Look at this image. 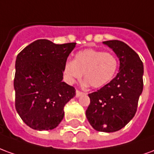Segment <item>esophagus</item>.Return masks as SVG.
Returning a JSON list of instances; mask_svg holds the SVG:
<instances>
[{
	"mask_svg": "<svg viewBox=\"0 0 154 154\" xmlns=\"http://www.w3.org/2000/svg\"><path fill=\"white\" fill-rule=\"evenodd\" d=\"M83 94H84V92L81 91H79V90L76 91V97H79L80 96H82V95H83Z\"/></svg>",
	"mask_w": 154,
	"mask_h": 154,
	"instance_id": "34e87169",
	"label": "esophagus"
}]
</instances>
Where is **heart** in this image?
<instances>
[{"label":"heart","mask_w":154,"mask_h":154,"mask_svg":"<svg viewBox=\"0 0 154 154\" xmlns=\"http://www.w3.org/2000/svg\"><path fill=\"white\" fill-rule=\"evenodd\" d=\"M118 59L111 53L87 48L77 52L73 61L64 65L65 78L69 84L84 78L94 88L104 87L116 76L118 70Z\"/></svg>","instance_id":"b5f03b06"}]
</instances>
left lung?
I'll use <instances>...</instances> for the list:
<instances>
[{
    "instance_id": "left-lung-1",
    "label": "left lung",
    "mask_w": 154,
    "mask_h": 154,
    "mask_svg": "<svg viewBox=\"0 0 154 154\" xmlns=\"http://www.w3.org/2000/svg\"><path fill=\"white\" fill-rule=\"evenodd\" d=\"M119 59L116 77L95 92L88 94L90 105L86 116L91 125L100 132H116L135 115L143 87V65L139 55L119 40L103 42Z\"/></svg>"
}]
</instances>
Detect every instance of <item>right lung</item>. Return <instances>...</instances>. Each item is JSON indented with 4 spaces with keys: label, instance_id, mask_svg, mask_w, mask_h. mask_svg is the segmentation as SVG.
Listing matches in <instances>:
<instances>
[{
    "label": "right lung",
    "instance_id": "1",
    "mask_svg": "<svg viewBox=\"0 0 154 154\" xmlns=\"http://www.w3.org/2000/svg\"><path fill=\"white\" fill-rule=\"evenodd\" d=\"M75 45L38 39L17 55L15 109L32 129H53L63 119L64 106L76 95L75 88L62 81L64 65Z\"/></svg>",
    "mask_w": 154,
    "mask_h": 154
}]
</instances>
